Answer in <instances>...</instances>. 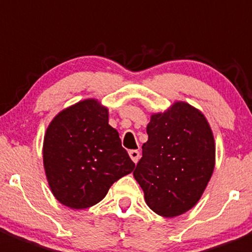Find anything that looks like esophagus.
<instances>
[{
	"instance_id": "34e87169",
	"label": "esophagus",
	"mask_w": 252,
	"mask_h": 252,
	"mask_svg": "<svg viewBox=\"0 0 252 252\" xmlns=\"http://www.w3.org/2000/svg\"><path fill=\"white\" fill-rule=\"evenodd\" d=\"M129 156L133 160V162L136 163L139 161V158H140V153L138 150H130L129 151Z\"/></svg>"
}]
</instances>
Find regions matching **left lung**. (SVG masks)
Instances as JSON below:
<instances>
[{
    "label": "left lung",
    "mask_w": 252,
    "mask_h": 252,
    "mask_svg": "<svg viewBox=\"0 0 252 252\" xmlns=\"http://www.w3.org/2000/svg\"><path fill=\"white\" fill-rule=\"evenodd\" d=\"M143 158L133 175L151 211L166 218L193 208L216 165L213 131L204 114L186 102L154 113Z\"/></svg>",
    "instance_id": "left-lung-1"
}]
</instances>
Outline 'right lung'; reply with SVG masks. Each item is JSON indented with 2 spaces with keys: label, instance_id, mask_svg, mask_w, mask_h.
Instances as JSON below:
<instances>
[{
  "label": "right lung",
  "instance_id": "1",
  "mask_svg": "<svg viewBox=\"0 0 252 252\" xmlns=\"http://www.w3.org/2000/svg\"><path fill=\"white\" fill-rule=\"evenodd\" d=\"M43 162L54 197L86 209L106 197L116 181L135 167L97 99L77 102L56 114L44 135Z\"/></svg>",
  "mask_w": 252,
  "mask_h": 252
}]
</instances>
